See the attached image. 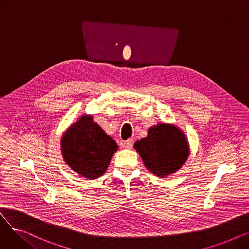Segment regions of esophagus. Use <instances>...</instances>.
Listing matches in <instances>:
<instances>
[{"label":"esophagus","instance_id":"1","mask_svg":"<svg viewBox=\"0 0 249 249\" xmlns=\"http://www.w3.org/2000/svg\"><path fill=\"white\" fill-rule=\"evenodd\" d=\"M122 145H123V147H125L127 149H131L133 147V142H132V140L128 139L122 143Z\"/></svg>","mask_w":249,"mask_h":249}]
</instances>
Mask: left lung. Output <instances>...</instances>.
I'll use <instances>...</instances> for the list:
<instances>
[{"mask_svg": "<svg viewBox=\"0 0 249 249\" xmlns=\"http://www.w3.org/2000/svg\"><path fill=\"white\" fill-rule=\"evenodd\" d=\"M134 148L148 171L160 178L179 169L186 162L190 150L186 135L173 124L150 127L147 137L136 141Z\"/></svg>", "mask_w": 249, "mask_h": 249, "instance_id": "left-lung-1", "label": "left lung"}]
</instances>
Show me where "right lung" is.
I'll list each match as a JSON object with an SVG mask.
<instances>
[{
  "mask_svg": "<svg viewBox=\"0 0 249 249\" xmlns=\"http://www.w3.org/2000/svg\"><path fill=\"white\" fill-rule=\"evenodd\" d=\"M117 149L115 140L94 122L90 115L82 116L61 138L63 160L88 179L104 175Z\"/></svg>",
  "mask_w": 249,
  "mask_h": 249,
  "instance_id": "add662e5",
  "label": "right lung"
}]
</instances>
